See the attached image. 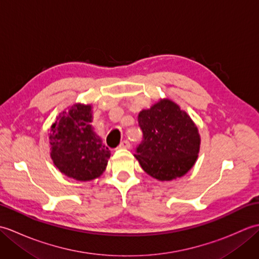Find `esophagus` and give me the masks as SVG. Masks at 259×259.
<instances>
[{
  "instance_id": "esophagus-1",
  "label": "esophagus",
  "mask_w": 259,
  "mask_h": 259,
  "mask_svg": "<svg viewBox=\"0 0 259 259\" xmlns=\"http://www.w3.org/2000/svg\"><path fill=\"white\" fill-rule=\"evenodd\" d=\"M119 149H129L130 148V142L128 140H123L121 141V144L119 145Z\"/></svg>"
}]
</instances>
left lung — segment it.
Returning a JSON list of instances; mask_svg holds the SVG:
<instances>
[{"instance_id": "8db88e82", "label": "left lung", "mask_w": 259, "mask_h": 259, "mask_svg": "<svg viewBox=\"0 0 259 259\" xmlns=\"http://www.w3.org/2000/svg\"><path fill=\"white\" fill-rule=\"evenodd\" d=\"M138 122L144 137L135 157L148 175L168 181L189 171L199 152L200 136L187 112L163 99L140 111Z\"/></svg>"}]
</instances>
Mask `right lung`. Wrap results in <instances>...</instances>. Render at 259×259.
<instances>
[{"mask_svg": "<svg viewBox=\"0 0 259 259\" xmlns=\"http://www.w3.org/2000/svg\"><path fill=\"white\" fill-rule=\"evenodd\" d=\"M92 119L90 104H74L59 115L49 136L53 163L62 174L79 181L100 177L111 155L93 131Z\"/></svg>", "mask_w": 259, "mask_h": 259, "instance_id": "obj_1", "label": "right lung"}]
</instances>
